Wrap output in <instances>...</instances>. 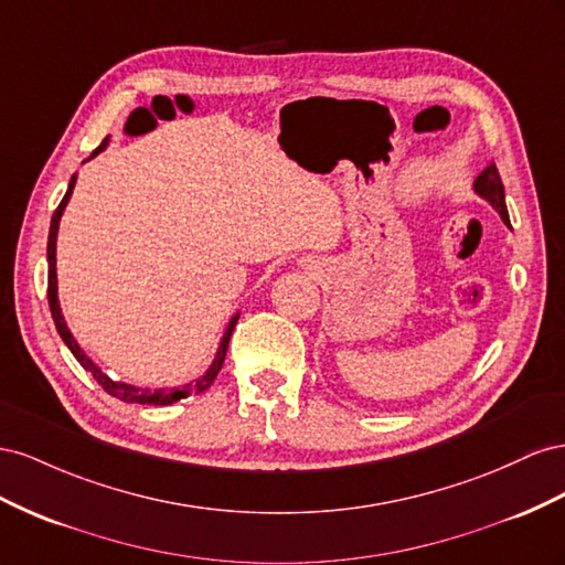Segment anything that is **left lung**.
<instances>
[{"instance_id":"1","label":"left lung","mask_w":565,"mask_h":565,"mask_svg":"<svg viewBox=\"0 0 565 565\" xmlns=\"http://www.w3.org/2000/svg\"><path fill=\"white\" fill-rule=\"evenodd\" d=\"M473 191L478 193L480 199H486L494 207L499 217L504 220V224H509V211H507V201H504V184H502V177H499L494 163H490L486 170H482L476 177Z\"/></svg>"}]
</instances>
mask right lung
<instances>
[{"label": "right lung", "instance_id": "1", "mask_svg": "<svg viewBox=\"0 0 565 565\" xmlns=\"http://www.w3.org/2000/svg\"><path fill=\"white\" fill-rule=\"evenodd\" d=\"M106 143H108V139H104L102 147L96 149L87 160H92L94 156H99V151L106 149ZM75 180H77V174L71 177V184H68L66 196H63V201L58 203V207H56L54 215H52L50 244H46V263H50V284H46V298H50V310H52L54 324H56L58 335L63 338V343L68 345V350L75 354V360H77L79 364H83V369H87V372H92V376L96 379V383H99L108 395L118 397V399H122V402H139V405H158V407H163V405H172V402H177V399H184V397H189V395H199V393L207 391V388H211V385H213V381L217 379L220 369H222V364H224V358H227V345H230L232 331H234L236 321H238V315H234V317L230 319L227 329H224L220 348H217V352H215V360H213L211 366H207V372H205L203 376H199L196 381H191V383L182 385V388H158V391H149V388H137V385L122 383V381H113L110 376H106V374L102 372V369L96 366V364L87 358L85 350L77 345V341H75L71 329H68V324H66V319H63V315H61L58 286H56V234H58L61 215H63V211H66V205H68V201H71V193H73V189H75Z\"/></svg>", "mask_w": 565, "mask_h": 565}]
</instances>
